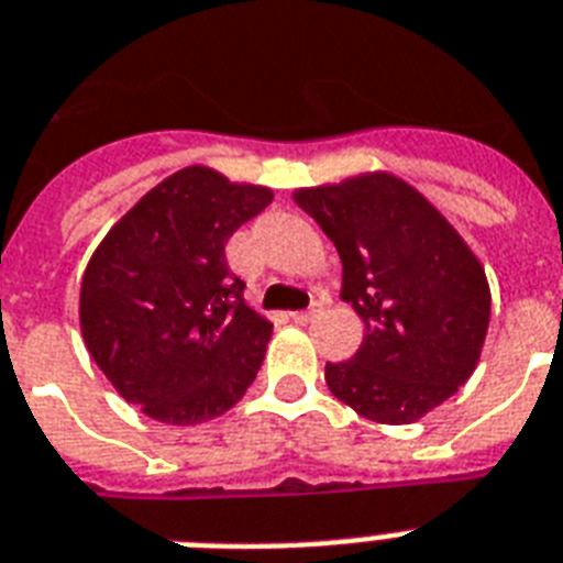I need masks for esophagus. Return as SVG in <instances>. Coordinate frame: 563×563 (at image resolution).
I'll list each match as a JSON object with an SVG mask.
<instances>
[{
	"mask_svg": "<svg viewBox=\"0 0 563 563\" xmlns=\"http://www.w3.org/2000/svg\"><path fill=\"white\" fill-rule=\"evenodd\" d=\"M322 313V301H313V305H310L308 310H292L290 313V319L296 324H308V322H313L316 316Z\"/></svg>",
	"mask_w": 563,
	"mask_h": 563,
	"instance_id": "esophagus-1",
	"label": "esophagus"
}]
</instances>
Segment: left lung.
I'll return each instance as SVG.
<instances>
[{
    "instance_id": "left-lung-1",
    "label": "left lung",
    "mask_w": 563,
    "mask_h": 563,
    "mask_svg": "<svg viewBox=\"0 0 563 563\" xmlns=\"http://www.w3.org/2000/svg\"><path fill=\"white\" fill-rule=\"evenodd\" d=\"M342 258V299L365 322L324 383L356 415L388 426L426 417L466 383L489 328L477 255L415 187L371 172L292 195Z\"/></svg>"
}]
</instances>
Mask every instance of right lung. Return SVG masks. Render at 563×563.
I'll return each mask as SVG.
<instances>
[{"instance_id":"add662e5","label":"right lung","mask_w":563,"mask_h":563,"mask_svg":"<svg viewBox=\"0 0 563 563\" xmlns=\"http://www.w3.org/2000/svg\"><path fill=\"white\" fill-rule=\"evenodd\" d=\"M273 192L187 166L100 241L80 287L88 354L125 402L195 426L230 411L262 368L273 324L244 301L224 247Z\"/></svg>"}]
</instances>
